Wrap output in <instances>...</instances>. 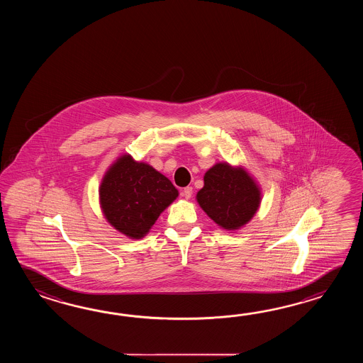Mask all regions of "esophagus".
<instances>
[{"instance_id": "obj_1", "label": "esophagus", "mask_w": 363, "mask_h": 363, "mask_svg": "<svg viewBox=\"0 0 363 363\" xmlns=\"http://www.w3.org/2000/svg\"><path fill=\"white\" fill-rule=\"evenodd\" d=\"M193 189L192 186H186L182 191V196L184 197L185 200H189L192 197Z\"/></svg>"}]
</instances>
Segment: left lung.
I'll use <instances>...</instances> for the list:
<instances>
[{
  "mask_svg": "<svg viewBox=\"0 0 363 363\" xmlns=\"http://www.w3.org/2000/svg\"><path fill=\"white\" fill-rule=\"evenodd\" d=\"M196 200L220 228L235 232L257 214L262 189L244 166L218 162L205 172Z\"/></svg>",
  "mask_w": 363,
  "mask_h": 363,
  "instance_id": "1",
  "label": "left lung"
}]
</instances>
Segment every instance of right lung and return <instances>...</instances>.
<instances>
[{
	"label": "right lung",
	"instance_id": "right-lung-1",
	"mask_svg": "<svg viewBox=\"0 0 363 363\" xmlns=\"http://www.w3.org/2000/svg\"><path fill=\"white\" fill-rule=\"evenodd\" d=\"M179 191L160 171L131 155H119L99 186L102 214L128 239L147 236L158 216L178 199Z\"/></svg>",
	"mask_w": 363,
	"mask_h": 363
}]
</instances>
